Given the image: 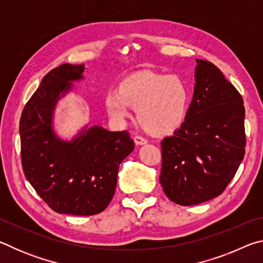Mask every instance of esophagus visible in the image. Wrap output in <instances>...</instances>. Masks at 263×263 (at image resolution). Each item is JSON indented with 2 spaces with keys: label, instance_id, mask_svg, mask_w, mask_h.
<instances>
[{
  "label": "esophagus",
  "instance_id": "34e87169",
  "mask_svg": "<svg viewBox=\"0 0 263 263\" xmlns=\"http://www.w3.org/2000/svg\"><path fill=\"white\" fill-rule=\"evenodd\" d=\"M133 140H135V144L140 146V145H146L147 144V140L145 139V138H142L140 136H136L135 138H133Z\"/></svg>",
  "mask_w": 263,
  "mask_h": 263
}]
</instances>
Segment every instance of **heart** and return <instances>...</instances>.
<instances>
[{
	"label": "heart",
	"mask_w": 263,
	"mask_h": 263,
	"mask_svg": "<svg viewBox=\"0 0 263 263\" xmlns=\"http://www.w3.org/2000/svg\"><path fill=\"white\" fill-rule=\"evenodd\" d=\"M191 92L177 75L141 72L126 78L119 89L105 95V109L115 122L124 123L137 109L138 121L152 135H168L184 123Z\"/></svg>",
	"instance_id": "b5f03b06"
}]
</instances>
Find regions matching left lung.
Here are the masks:
<instances>
[{
    "label": "left lung",
    "mask_w": 263,
    "mask_h": 263,
    "mask_svg": "<svg viewBox=\"0 0 263 263\" xmlns=\"http://www.w3.org/2000/svg\"><path fill=\"white\" fill-rule=\"evenodd\" d=\"M195 87L188 116L161 141L160 183L180 205L219 196L245 155V106L241 95L211 62L196 60Z\"/></svg>",
    "instance_id": "8db88e82"
}]
</instances>
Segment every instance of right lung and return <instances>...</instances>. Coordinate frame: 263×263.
<instances>
[{"label":"right lung","instance_id":"add662e5","mask_svg":"<svg viewBox=\"0 0 263 263\" xmlns=\"http://www.w3.org/2000/svg\"><path fill=\"white\" fill-rule=\"evenodd\" d=\"M84 65L64 64L47 73L26 103L20 122L25 177L52 210L97 215L109 205L119 164L135 148L126 131L86 124L70 139L54 128L58 102L82 81Z\"/></svg>","mask_w":263,"mask_h":263}]
</instances>
